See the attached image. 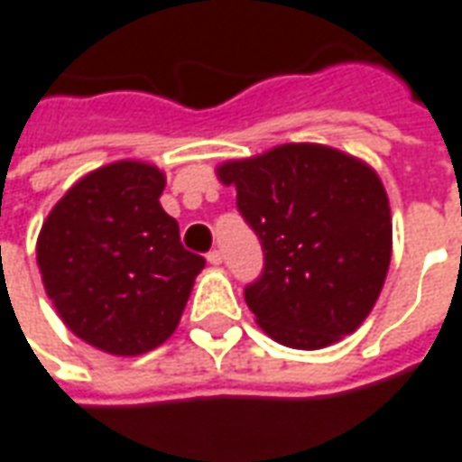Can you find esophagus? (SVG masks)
Masks as SVG:
<instances>
[{
  "instance_id": "obj_1",
  "label": "esophagus",
  "mask_w": 462,
  "mask_h": 462,
  "mask_svg": "<svg viewBox=\"0 0 462 462\" xmlns=\"http://www.w3.org/2000/svg\"><path fill=\"white\" fill-rule=\"evenodd\" d=\"M208 263L215 264V267H217V264H222V253H220V250H212V253H208Z\"/></svg>"
}]
</instances>
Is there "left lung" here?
I'll return each instance as SVG.
<instances>
[{"mask_svg": "<svg viewBox=\"0 0 462 462\" xmlns=\"http://www.w3.org/2000/svg\"><path fill=\"white\" fill-rule=\"evenodd\" d=\"M264 250L245 302L273 340L320 350L375 308L393 254L388 192L353 154L290 142L217 167Z\"/></svg>", "mask_w": 462, "mask_h": 462, "instance_id": "left-lung-1", "label": "left lung"}]
</instances>
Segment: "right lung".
<instances>
[{
    "label": "right lung",
    "instance_id": "right-lung-1",
    "mask_svg": "<svg viewBox=\"0 0 462 462\" xmlns=\"http://www.w3.org/2000/svg\"><path fill=\"white\" fill-rule=\"evenodd\" d=\"M164 172L140 160L74 182L37 237L47 298L69 330L119 357L150 353L177 330L205 257L187 253L160 205Z\"/></svg>",
    "mask_w": 462,
    "mask_h": 462
}]
</instances>
